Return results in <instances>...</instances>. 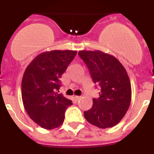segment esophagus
I'll list each match as a JSON object with an SVG mask.
<instances>
[{
  "label": "esophagus",
  "mask_w": 154,
  "mask_h": 154,
  "mask_svg": "<svg viewBox=\"0 0 154 154\" xmlns=\"http://www.w3.org/2000/svg\"><path fill=\"white\" fill-rule=\"evenodd\" d=\"M74 99H75V101H79V100L80 99H81V96H74Z\"/></svg>",
  "instance_id": "1"
}]
</instances>
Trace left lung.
<instances>
[{
  "instance_id": "obj_1",
  "label": "left lung",
  "mask_w": 154,
  "mask_h": 154,
  "mask_svg": "<svg viewBox=\"0 0 154 154\" xmlns=\"http://www.w3.org/2000/svg\"><path fill=\"white\" fill-rule=\"evenodd\" d=\"M79 55L100 89L90 109L84 112L89 123L101 129L112 127L120 122L130 107L131 85L126 69L117 58L101 51H80Z\"/></svg>"
}]
</instances>
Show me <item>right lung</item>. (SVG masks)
<instances>
[{"label": "right lung", "instance_id": "add662e5", "mask_svg": "<svg viewBox=\"0 0 154 154\" xmlns=\"http://www.w3.org/2000/svg\"><path fill=\"white\" fill-rule=\"evenodd\" d=\"M76 51L55 50L34 58L24 73L21 96L32 120L42 128L52 130L62 125L70 99L58 93L60 78L76 55Z\"/></svg>", "mask_w": 154, "mask_h": 154}]
</instances>
